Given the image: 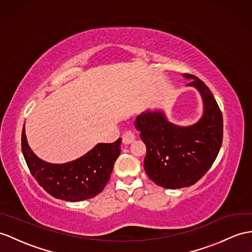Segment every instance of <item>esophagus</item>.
Instances as JSON below:
<instances>
[{
  "instance_id": "obj_1",
  "label": "esophagus",
  "mask_w": 252,
  "mask_h": 252,
  "mask_svg": "<svg viewBox=\"0 0 252 252\" xmlns=\"http://www.w3.org/2000/svg\"><path fill=\"white\" fill-rule=\"evenodd\" d=\"M134 139H136V136L131 132V131H126L122 134V141H123V144H130L132 143Z\"/></svg>"
}]
</instances>
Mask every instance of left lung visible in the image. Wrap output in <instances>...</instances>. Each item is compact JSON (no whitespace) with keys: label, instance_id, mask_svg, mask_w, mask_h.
<instances>
[{"label":"left lung","instance_id":"left-lung-1","mask_svg":"<svg viewBox=\"0 0 252 252\" xmlns=\"http://www.w3.org/2000/svg\"><path fill=\"white\" fill-rule=\"evenodd\" d=\"M188 87L202 96L204 111L198 123L187 127L170 123L161 111L137 116L136 129L146 145L144 170L158 186L177 189L191 186L214 163L222 144L223 121L217 101L206 84L189 73Z\"/></svg>","mask_w":252,"mask_h":252}]
</instances>
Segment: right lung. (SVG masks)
<instances>
[{
    "label": "right lung",
    "mask_w": 252,
    "mask_h": 252,
    "mask_svg": "<svg viewBox=\"0 0 252 252\" xmlns=\"http://www.w3.org/2000/svg\"><path fill=\"white\" fill-rule=\"evenodd\" d=\"M122 139L98 143L84 156L62 164L49 163L36 156L22 129L21 149L31 174L55 199L69 202L88 200L99 194L110 180L121 153Z\"/></svg>",
    "instance_id": "1"
}]
</instances>
